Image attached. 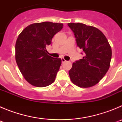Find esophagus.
I'll use <instances>...</instances> for the list:
<instances>
[{
	"label": "esophagus",
	"mask_w": 122,
	"mask_h": 122,
	"mask_svg": "<svg viewBox=\"0 0 122 122\" xmlns=\"http://www.w3.org/2000/svg\"><path fill=\"white\" fill-rule=\"evenodd\" d=\"M66 60H65V59H63V58H62V63H64L65 62H66Z\"/></svg>",
	"instance_id": "34e87169"
}]
</instances>
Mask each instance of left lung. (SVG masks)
I'll list each match as a JSON object with an SVG mask.
<instances>
[{
	"mask_svg": "<svg viewBox=\"0 0 122 122\" xmlns=\"http://www.w3.org/2000/svg\"><path fill=\"white\" fill-rule=\"evenodd\" d=\"M76 38L79 48L84 56L73 63L69 71L72 82L79 87L87 88L100 82L108 71L112 49L103 32L97 28L82 23H68Z\"/></svg>",
	"mask_w": 122,
	"mask_h": 122,
	"instance_id": "1",
	"label": "left lung"
}]
</instances>
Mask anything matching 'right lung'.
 Wrapping results in <instances>:
<instances>
[{
	"label": "right lung",
	"mask_w": 122,
	"mask_h": 122,
	"mask_svg": "<svg viewBox=\"0 0 122 122\" xmlns=\"http://www.w3.org/2000/svg\"><path fill=\"white\" fill-rule=\"evenodd\" d=\"M63 27L61 23H34L18 36L15 59L25 79L32 86L44 87L54 82L62 60L49 56L46 46L51 45L53 36Z\"/></svg>",
	"instance_id": "obj_1"
}]
</instances>
